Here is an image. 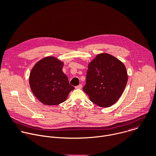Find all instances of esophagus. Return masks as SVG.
Masks as SVG:
<instances>
[{"mask_svg": "<svg viewBox=\"0 0 156 156\" xmlns=\"http://www.w3.org/2000/svg\"><path fill=\"white\" fill-rule=\"evenodd\" d=\"M81 88H82V84H80L79 85L75 87V88H76V89H81Z\"/></svg>", "mask_w": 156, "mask_h": 156, "instance_id": "obj_1", "label": "esophagus"}]
</instances>
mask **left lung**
<instances>
[{"mask_svg": "<svg viewBox=\"0 0 156 156\" xmlns=\"http://www.w3.org/2000/svg\"><path fill=\"white\" fill-rule=\"evenodd\" d=\"M127 81L126 68L120 60L109 54H98L88 65L86 84L83 87L90 100L108 108L121 96Z\"/></svg>", "mask_w": 156, "mask_h": 156, "instance_id": "left-lung-1", "label": "left lung"}]
</instances>
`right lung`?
Instances as JSON below:
<instances>
[{
  "instance_id": "obj_1",
  "label": "right lung",
  "mask_w": 156,
  "mask_h": 156,
  "mask_svg": "<svg viewBox=\"0 0 156 156\" xmlns=\"http://www.w3.org/2000/svg\"><path fill=\"white\" fill-rule=\"evenodd\" d=\"M63 63L54 56H47L33 67L29 77L30 88L38 100L46 105L64 102L75 89L63 72Z\"/></svg>"
}]
</instances>
